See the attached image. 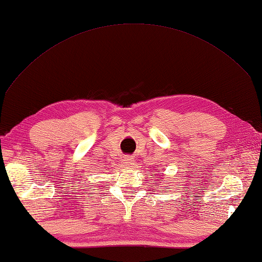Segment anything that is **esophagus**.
I'll return each instance as SVG.
<instances>
[{
  "label": "esophagus",
  "mask_w": 262,
  "mask_h": 262,
  "mask_svg": "<svg viewBox=\"0 0 262 262\" xmlns=\"http://www.w3.org/2000/svg\"><path fill=\"white\" fill-rule=\"evenodd\" d=\"M123 163H125L127 166L133 167L135 165V159L133 158V156H125L123 157Z\"/></svg>",
  "instance_id": "1"
}]
</instances>
